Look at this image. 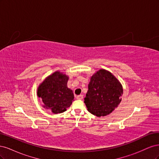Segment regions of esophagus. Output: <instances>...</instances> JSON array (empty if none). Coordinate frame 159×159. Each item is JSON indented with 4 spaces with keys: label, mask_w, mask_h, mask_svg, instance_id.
<instances>
[{
    "label": "esophagus",
    "mask_w": 159,
    "mask_h": 159,
    "mask_svg": "<svg viewBox=\"0 0 159 159\" xmlns=\"http://www.w3.org/2000/svg\"><path fill=\"white\" fill-rule=\"evenodd\" d=\"M76 98H77V99L81 100V99H83V98H84V96H83V95H78V96H77Z\"/></svg>",
    "instance_id": "obj_1"
}]
</instances>
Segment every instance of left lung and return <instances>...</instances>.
Wrapping results in <instances>:
<instances>
[{
    "label": "left lung",
    "instance_id": "obj_1",
    "mask_svg": "<svg viewBox=\"0 0 159 159\" xmlns=\"http://www.w3.org/2000/svg\"><path fill=\"white\" fill-rule=\"evenodd\" d=\"M123 93V86L115 75L100 69L91 77L84 103L91 114L106 116L118 107Z\"/></svg>",
    "mask_w": 159,
    "mask_h": 159
}]
</instances>
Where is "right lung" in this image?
<instances>
[{
  "mask_svg": "<svg viewBox=\"0 0 159 159\" xmlns=\"http://www.w3.org/2000/svg\"><path fill=\"white\" fill-rule=\"evenodd\" d=\"M68 75L56 71L39 85L37 95L42 100V107L54 113H61L67 110L74 101L73 91L68 88Z\"/></svg>",
  "mask_w": 159,
  "mask_h": 159,
  "instance_id": "right-lung-1",
  "label": "right lung"
}]
</instances>
